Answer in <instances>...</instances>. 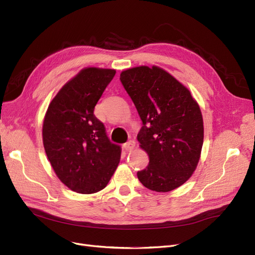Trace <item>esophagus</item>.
Wrapping results in <instances>:
<instances>
[{
    "label": "esophagus",
    "mask_w": 255,
    "mask_h": 255,
    "mask_svg": "<svg viewBox=\"0 0 255 255\" xmlns=\"http://www.w3.org/2000/svg\"><path fill=\"white\" fill-rule=\"evenodd\" d=\"M135 145H136V142L134 141V140H129V141H128L124 144V148L126 151H131L135 147Z\"/></svg>",
    "instance_id": "1"
}]
</instances>
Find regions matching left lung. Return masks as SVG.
I'll return each instance as SVG.
<instances>
[{
	"label": "left lung",
	"mask_w": 255,
	"mask_h": 255,
	"mask_svg": "<svg viewBox=\"0 0 255 255\" xmlns=\"http://www.w3.org/2000/svg\"><path fill=\"white\" fill-rule=\"evenodd\" d=\"M142 128L137 136L150 162L137 173L147 189L169 192L195 171L204 142V122L190 91L162 68L139 66L120 74Z\"/></svg>",
	"instance_id": "1"
}]
</instances>
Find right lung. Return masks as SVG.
I'll return each mask as SVG.
<instances>
[{"label": "right lung", "instance_id": "1", "mask_svg": "<svg viewBox=\"0 0 255 255\" xmlns=\"http://www.w3.org/2000/svg\"><path fill=\"white\" fill-rule=\"evenodd\" d=\"M115 69L87 67L52 99L43 122V144L58 178L71 190L93 194L116 171L121 146L111 142L94 110Z\"/></svg>", "mask_w": 255, "mask_h": 255}]
</instances>
